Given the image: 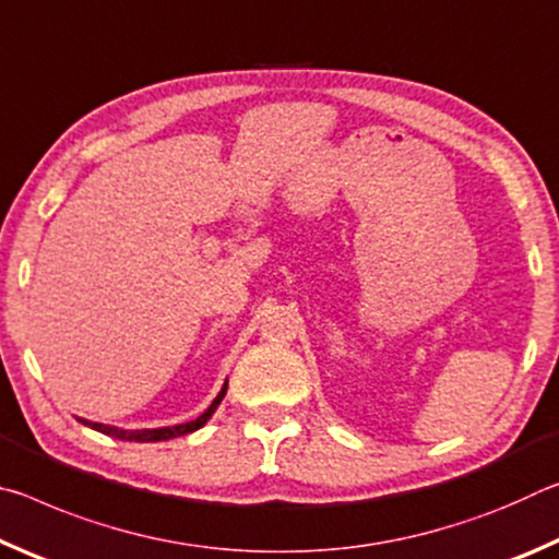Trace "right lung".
I'll list each match as a JSON object with an SVG mask.
<instances>
[{"label":"right lung","instance_id":"right-lung-1","mask_svg":"<svg viewBox=\"0 0 559 559\" xmlns=\"http://www.w3.org/2000/svg\"><path fill=\"white\" fill-rule=\"evenodd\" d=\"M226 384H229V382H224L222 392L214 396V402H212L210 406H206V412H204V414L197 416L194 421L175 424V427H159V429H135V431H130V429L108 427V424L88 421V419H79V421H83V424H86V427L96 429V431H100V433H106V437L120 439V441H140V443H147V441H167V439H177V437H185V433H192V431H197V429H202L204 424L212 419V414L216 412V406H219V404H222V400H224V394H226Z\"/></svg>","mask_w":559,"mask_h":559}]
</instances>
